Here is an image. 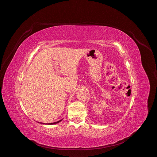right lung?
<instances>
[{
    "label": "right lung",
    "mask_w": 157,
    "mask_h": 157,
    "mask_svg": "<svg viewBox=\"0 0 157 157\" xmlns=\"http://www.w3.org/2000/svg\"><path fill=\"white\" fill-rule=\"evenodd\" d=\"M62 120H60V121H58V122H53V123H49V124H48V125H53V124H57V123H58V122H61ZM41 124H42L41 122H40Z\"/></svg>",
    "instance_id": "1"
}]
</instances>
